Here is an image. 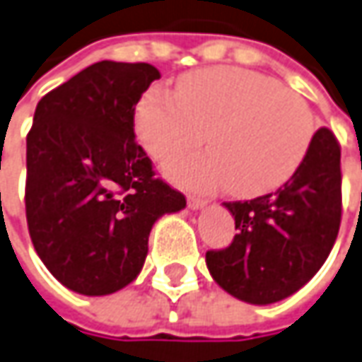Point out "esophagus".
<instances>
[{
	"label": "esophagus",
	"instance_id": "esophagus-1",
	"mask_svg": "<svg viewBox=\"0 0 362 362\" xmlns=\"http://www.w3.org/2000/svg\"><path fill=\"white\" fill-rule=\"evenodd\" d=\"M204 206H208V200L196 198V196H190V198H188V208H190V210H202Z\"/></svg>",
	"mask_w": 362,
	"mask_h": 362
}]
</instances>
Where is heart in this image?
<instances>
[{
  "mask_svg": "<svg viewBox=\"0 0 362 362\" xmlns=\"http://www.w3.org/2000/svg\"><path fill=\"white\" fill-rule=\"evenodd\" d=\"M134 130L154 160L170 162L204 139L210 150L168 168L194 190L223 188L255 198L284 186L301 166L315 134L309 105L262 73L206 67L178 78L174 93L154 87L134 110Z\"/></svg>",
  "mask_w": 362,
  "mask_h": 362,
  "instance_id": "heart-1",
  "label": "heart"
}]
</instances>
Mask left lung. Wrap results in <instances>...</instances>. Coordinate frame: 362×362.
I'll return each mask as SVG.
<instances>
[{
	"mask_svg": "<svg viewBox=\"0 0 362 362\" xmlns=\"http://www.w3.org/2000/svg\"><path fill=\"white\" fill-rule=\"evenodd\" d=\"M235 238L206 265L223 291L272 305L299 291L325 264L341 223V148L319 129L301 166L281 188L250 202H223Z\"/></svg>",
	"mask_w": 362,
	"mask_h": 362,
	"instance_id": "obj_1",
	"label": "left lung"
}]
</instances>
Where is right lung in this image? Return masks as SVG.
<instances>
[{
    "instance_id": "1",
    "label": "right lung",
    "mask_w": 362,
    "mask_h": 362,
    "mask_svg": "<svg viewBox=\"0 0 362 362\" xmlns=\"http://www.w3.org/2000/svg\"><path fill=\"white\" fill-rule=\"evenodd\" d=\"M156 78L148 63L98 61L37 105L27 226L41 262L75 293L100 297L132 284L154 222L186 208L134 142V107Z\"/></svg>"
}]
</instances>
